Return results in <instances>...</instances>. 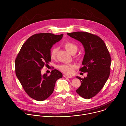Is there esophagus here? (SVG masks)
<instances>
[{
	"instance_id": "1",
	"label": "esophagus",
	"mask_w": 126,
	"mask_h": 126,
	"mask_svg": "<svg viewBox=\"0 0 126 126\" xmlns=\"http://www.w3.org/2000/svg\"><path fill=\"white\" fill-rule=\"evenodd\" d=\"M63 76H64L65 78H70L72 77V76H71V75H66V74H64V75H63Z\"/></svg>"
}]
</instances>
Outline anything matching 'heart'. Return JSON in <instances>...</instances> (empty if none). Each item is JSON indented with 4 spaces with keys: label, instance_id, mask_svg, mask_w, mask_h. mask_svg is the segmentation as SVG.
Wrapping results in <instances>:
<instances>
[{
    "label": "heart",
    "instance_id": "b5f03b06",
    "mask_svg": "<svg viewBox=\"0 0 126 126\" xmlns=\"http://www.w3.org/2000/svg\"><path fill=\"white\" fill-rule=\"evenodd\" d=\"M64 47L71 54L73 52H76L78 49V47L76 44L69 42H66L64 44ZM57 50L58 49L57 47H55L52 48L50 53V56L52 58H54L56 57ZM74 67V66L73 65L65 64L60 65L58 68L63 72L70 74L73 72V69Z\"/></svg>",
    "mask_w": 126,
    "mask_h": 126
}]
</instances>
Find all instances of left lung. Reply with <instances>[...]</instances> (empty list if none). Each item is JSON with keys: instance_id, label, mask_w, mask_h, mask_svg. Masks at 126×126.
Segmentation results:
<instances>
[{"instance_id": "8db88e82", "label": "left lung", "mask_w": 126, "mask_h": 126, "mask_svg": "<svg viewBox=\"0 0 126 126\" xmlns=\"http://www.w3.org/2000/svg\"><path fill=\"white\" fill-rule=\"evenodd\" d=\"M71 37L80 41L85 50L80 71L87 72V77L76 78L81 82L76 90L85 99H90L96 95L104 87L110 73L111 59L107 46L103 40L97 35L86 32L68 33Z\"/></svg>"}]
</instances>
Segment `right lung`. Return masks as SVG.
Listing matches in <instances>:
<instances>
[{"instance_id": "add662e5", "label": "right lung", "mask_w": 126, "mask_h": 126, "mask_svg": "<svg viewBox=\"0 0 126 126\" xmlns=\"http://www.w3.org/2000/svg\"><path fill=\"white\" fill-rule=\"evenodd\" d=\"M63 35L42 33L31 36L23 44L15 59L16 75L26 93L35 100L47 99L53 93L57 80L63 76L56 69L49 75L41 74V69L51 61L53 45Z\"/></svg>"}]
</instances>
